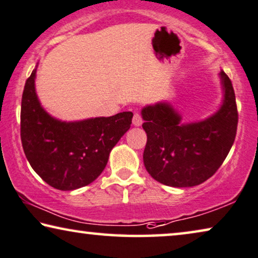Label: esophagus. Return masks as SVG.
Here are the masks:
<instances>
[{
	"label": "esophagus",
	"instance_id": "esophagus-1",
	"mask_svg": "<svg viewBox=\"0 0 258 258\" xmlns=\"http://www.w3.org/2000/svg\"><path fill=\"white\" fill-rule=\"evenodd\" d=\"M142 117L139 112H136L133 116V125L134 126H140L142 124Z\"/></svg>",
	"mask_w": 258,
	"mask_h": 258
}]
</instances>
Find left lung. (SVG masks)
<instances>
[{
    "instance_id": "1",
    "label": "left lung",
    "mask_w": 258,
    "mask_h": 258,
    "mask_svg": "<svg viewBox=\"0 0 258 258\" xmlns=\"http://www.w3.org/2000/svg\"><path fill=\"white\" fill-rule=\"evenodd\" d=\"M224 103L203 121L180 124V116L168 103L142 109L147 133L145 167L152 177L168 186H195L217 172L235 140L239 113L232 81L220 72Z\"/></svg>"
}]
</instances>
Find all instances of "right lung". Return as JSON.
I'll use <instances>...</instances> for the list:
<instances>
[{"mask_svg":"<svg viewBox=\"0 0 258 258\" xmlns=\"http://www.w3.org/2000/svg\"><path fill=\"white\" fill-rule=\"evenodd\" d=\"M33 69L22 96L21 139L25 156L48 185L71 191L86 186L104 170L111 149L127 132L132 112L66 122L53 118L38 101Z\"/></svg>","mask_w":258,"mask_h":258,"instance_id":"right-lung-1","label":"right lung"}]
</instances>
